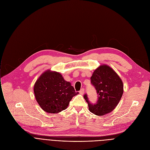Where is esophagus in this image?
I'll return each mask as SVG.
<instances>
[{"instance_id":"obj_1","label":"esophagus","mask_w":150,"mask_h":150,"mask_svg":"<svg viewBox=\"0 0 150 150\" xmlns=\"http://www.w3.org/2000/svg\"><path fill=\"white\" fill-rule=\"evenodd\" d=\"M84 93V89L83 88L81 89V90L80 91V93L81 94V95H83Z\"/></svg>"}]
</instances>
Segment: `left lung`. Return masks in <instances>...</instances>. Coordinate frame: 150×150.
I'll return each mask as SVG.
<instances>
[{"label":"left lung","mask_w":150,"mask_h":150,"mask_svg":"<svg viewBox=\"0 0 150 150\" xmlns=\"http://www.w3.org/2000/svg\"><path fill=\"white\" fill-rule=\"evenodd\" d=\"M91 81L97 91L98 100L96 103L92 104L87 94H84V98L88 104L90 112L101 116L112 111L119 103L123 93L121 78L111 67L101 65L94 70Z\"/></svg>","instance_id":"obj_1"}]
</instances>
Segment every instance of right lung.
<instances>
[{
  "label": "right lung",
  "instance_id": "add662e5",
  "mask_svg": "<svg viewBox=\"0 0 150 150\" xmlns=\"http://www.w3.org/2000/svg\"><path fill=\"white\" fill-rule=\"evenodd\" d=\"M34 93L41 108L44 111L53 114L65 110L73 97L78 94L61 74L50 70L45 71L36 80Z\"/></svg>",
  "mask_w": 150,
  "mask_h": 150
}]
</instances>
